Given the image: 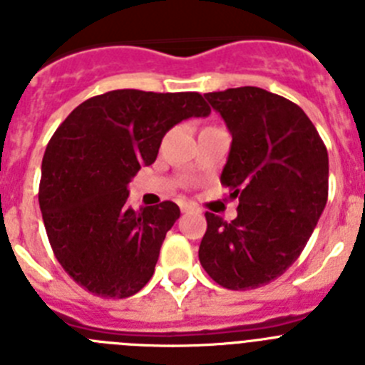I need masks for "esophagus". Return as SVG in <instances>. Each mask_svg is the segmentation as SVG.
I'll return each mask as SVG.
<instances>
[{
    "instance_id": "obj_1",
    "label": "esophagus",
    "mask_w": 365,
    "mask_h": 365,
    "mask_svg": "<svg viewBox=\"0 0 365 365\" xmlns=\"http://www.w3.org/2000/svg\"><path fill=\"white\" fill-rule=\"evenodd\" d=\"M180 210H182V214H192V212H199V208L195 205H190V202H180Z\"/></svg>"
}]
</instances>
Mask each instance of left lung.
Masks as SVG:
<instances>
[{"instance_id":"1","label":"left lung","mask_w":365,"mask_h":365,"mask_svg":"<svg viewBox=\"0 0 365 365\" xmlns=\"http://www.w3.org/2000/svg\"><path fill=\"white\" fill-rule=\"evenodd\" d=\"M232 133L221 185L237 217L206 212L199 261L230 291L279 278L299 257L327 202L329 157L299 106L259 87L206 93Z\"/></svg>"}]
</instances>
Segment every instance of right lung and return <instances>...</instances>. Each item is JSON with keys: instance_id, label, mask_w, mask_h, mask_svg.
Wrapping results in <instances>:
<instances>
[{"instance_id": "add662e5", "label": "right lung", "mask_w": 365, "mask_h": 365, "mask_svg": "<svg viewBox=\"0 0 365 365\" xmlns=\"http://www.w3.org/2000/svg\"><path fill=\"white\" fill-rule=\"evenodd\" d=\"M208 113L199 93L117 89L87 98L58 125L38 199L58 263L86 291L128 298L150 282L180 210L172 201L131 210L128 185L155 163L168 130Z\"/></svg>"}]
</instances>
